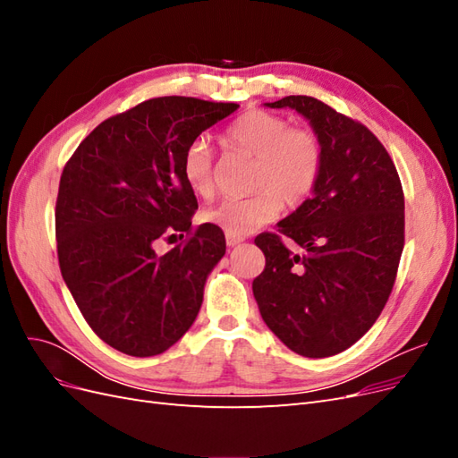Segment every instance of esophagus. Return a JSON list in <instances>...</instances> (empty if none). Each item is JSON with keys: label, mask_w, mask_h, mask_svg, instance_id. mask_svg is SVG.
Returning <instances> with one entry per match:
<instances>
[{"label": "esophagus", "mask_w": 458, "mask_h": 458, "mask_svg": "<svg viewBox=\"0 0 458 458\" xmlns=\"http://www.w3.org/2000/svg\"><path fill=\"white\" fill-rule=\"evenodd\" d=\"M244 241V237H239V234H225V242L227 246H237Z\"/></svg>", "instance_id": "obj_1"}]
</instances>
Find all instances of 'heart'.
Listing matches in <instances>:
<instances>
[{
    "label": "heart",
    "mask_w": 458,
    "mask_h": 458,
    "mask_svg": "<svg viewBox=\"0 0 458 458\" xmlns=\"http://www.w3.org/2000/svg\"><path fill=\"white\" fill-rule=\"evenodd\" d=\"M229 147L254 157L250 197L224 199L206 208L202 219L227 234H244L279 216L283 202L306 200L323 170V147L317 133L290 126L288 120L267 110H246L225 131ZM182 175L197 195L210 199L216 189L214 157L206 140L192 141L182 158Z\"/></svg>",
    "instance_id": "1"
}]
</instances>
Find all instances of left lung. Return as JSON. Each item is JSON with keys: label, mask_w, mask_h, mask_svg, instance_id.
I'll return each instance as SVG.
<instances>
[{"label": "left lung", "mask_w": 458, "mask_h": 458, "mask_svg": "<svg viewBox=\"0 0 458 458\" xmlns=\"http://www.w3.org/2000/svg\"><path fill=\"white\" fill-rule=\"evenodd\" d=\"M306 116L323 147L313 197L261 233L266 267L252 290L266 325L303 357L348 350L380 317L405 244V197L395 164L361 122L308 95L267 103ZM304 250L288 251L282 237Z\"/></svg>", "instance_id": "8db88e82"}]
</instances>
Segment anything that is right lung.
<instances>
[{"label": "right lung", "instance_id": "1", "mask_svg": "<svg viewBox=\"0 0 458 458\" xmlns=\"http://www.w3.org/2000/svg\"><path fill=\"white\" fill-rule=\"evenodd\" d=\"M237 103L157 97L101 122L61 174L55 237L63 279L91 330L131 357L164 353L195 323L224 231L192 227L185 148ZM183 243L164 257L154 242Z\"/></svg>", "mask_w": 458, "mask_h": 458}]
</instances>
